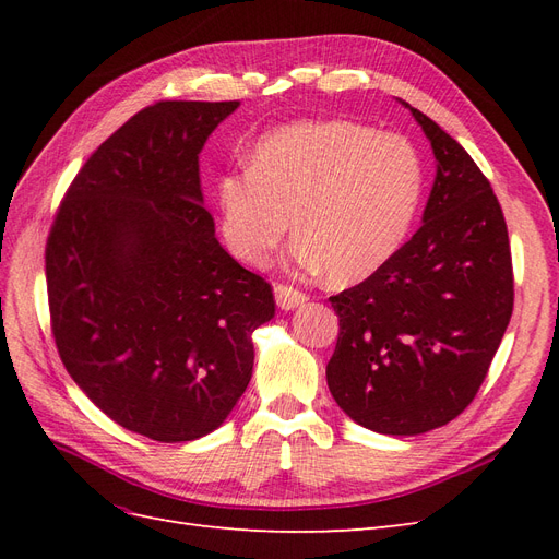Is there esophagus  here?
I'll return each mask as SVG.
<instances>
[{
	"mask_svg": "<svg viewBox=\"0 0 559 559\" xmlns=\"http://www.w3.org/2000/svg\"><path fill=\"white\" fill-rule=\"evenodd\" d=\"M275 300H277V306H280L282 310H296V308H300V306H306L308 296L296 292V289H292V286H286V284H277V286H275Z\"/></svg>",
	"mask_w": 559,
	"mask_h": 559,
	"instance_id": "34e87169",
	"label": "esophagus"
}]
</instances>
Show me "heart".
Returning a JSON list of instances; mask_svg holds the SVG:
<instances>
[{
    "instance_id": "1",
    "label": "heart",
    "mask_w": 559,
    "mask_h": 559,
    "mask_svg": "<svg viewBox=\"0 0 559 559\" xmlns=\"http://www.w3.org/2000/svg\"><path fill=\"white\" fill-rule=\"evenodd\" d=\"M425 195V163L396 132L354 121H302L270 132L251 165L216 181L222 238L235 259L263 265L300 233L292 263L341 284L368 280L408 240Z\"/></svg>"
}]
</instances>
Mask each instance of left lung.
I'll list each match as a JSON object with an SVG mask.
<instances>
[{"label": "left lung", "instance_id": "left-lung-1", "mask_svg": "<svg viewBox=\"0 0 559 559\" xmlns=\"http://www.w3.org/2000/svg\"><path fill=\"white\" fill-rule=\"evenodd\" d=\"M399 103L431 144L433 186L396 257L329 298L341 333L326 382L357 425L417 436L478 394L513 314V265L501 205L478 165L429 116Z\"/></svg>", "mask_w": 559, "mask_h": 559}]
</instances>
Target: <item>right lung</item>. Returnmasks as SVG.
<instances>
[{"mask_svg":"<svg viewBox=\"0 0 559 559\" xmlns=\"http://www.w3.org/2000/svg\"><path fill=\"white\" fill-rule=\"evenodd\" d=\"M240 103H158L99 144L46 245L53 337L99 411L151 441L218 429L251 380L270 284L218 245L198 156Z\"/></svg>","mask_w":559,"mask_h":559,"instance_id":"1","label":"right lung"}]
</instances>
